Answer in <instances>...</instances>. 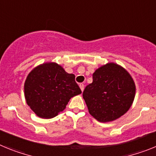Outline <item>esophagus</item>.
Listing matches in <instances>:
<instances>
[{
  "label": "esophagus",
  "instance_id": "34e87169",
  "mask_svg": "<svg viewBox=\"0 0 156 156\" xmlns=\"http://www.w3.org/2000/svg\"><path fill=\"white\" fill-rule=\"evenodd\" d=\"M80 87L81 90L83 91V90H84V84L83 83H80Z\"/></svg>",
  "mask_w": 156,
  "mask_h": 156
}]
</instances>
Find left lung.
I'll return each mask as SVG.
<instances>
[{
    "label": "left lung",
    "instance_id": "left-lung-1",
    "mask_svg": "<svg viewBox=\"0 0 156 156\" xmlns=\"http://www.w3.org/2000/svg\"><path fill=\"white\" fill-rule=\"evenodd\" d=\"M134 96L135 84L132 77L114 63L96 70L93 82L83 92L90 114L102 122L115 120L126 113Z\"/></svg>",
    "mask_w": 156,
    "mask_h": 156
}]
</instances>
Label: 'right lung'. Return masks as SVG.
I'll return each mask as SVG.
<instances>
[{
	"instance_id": "obj_1",
	"label": "right lung",
	"mask_w": 156,
	"mask_h": 156,
	"mask_svg": "<svg viewBox=\"0 0 156 156\" xmlns=\"http://www.w3.org/2000/svg\"><path fill=\"white\" fill-rule=\"evenodd\" d=\"M28 105L39 117L51 119L66 108L69 99L81 94L73 74L56 63H45L30 72L24 85Z\"/></svg>"
}]
</instances>
